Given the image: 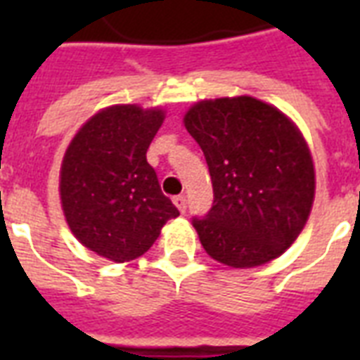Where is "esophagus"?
I'll list each match as a JSON object with an SVG mask.
<instances>
[{"label": "esophagus", "instance_id": "1", "mask_svg": "<svg viewBox=\"0 0 360 360\" xmlns=\"http://www.w3.org/2000/svg\"><path fill=\"white\" fill-rule=\"evenodd\" d=\"M174 203H175V207L179 209L181 213H185L186 211V198L185 196H175Z\"/></svg>", "mask_w": 360, "mask_h": 360}]
</instances>
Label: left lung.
Instances as JSON below:
<instances>
[{
	"label": "left lung",
	"mask_w": 360,
	"mask_h": 360,
	"mask_svg": "<svg viewBox=\"0 0 360 360\" xmlns=\"http://www.w3.org/2000/svg\"><path fill=\"white\" fill-rule=\"evenodd\" d=\"M185 127L213 181V205L192 219L205 252L236 269L278 257L307 224L316 191L299 129L252 97L202 101L186 112Z\"/></svg>",
	"instance_id": "left-lung-1"
}]
</instances>
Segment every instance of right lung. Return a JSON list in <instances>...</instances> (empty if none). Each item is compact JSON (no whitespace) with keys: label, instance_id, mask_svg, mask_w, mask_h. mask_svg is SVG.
Listing matches in <instances>:
<instances>
[{"label":"right lung","instance_id":"obj_1","mask_svg":"<svg viewBox=\"0 0 360 360\" xmlns=\"http://www.w3.org/2000/svg\"><path fill=\"white\" fill-rule=\"evenodd\" d=\"M162 121V110L110 106L65 151L59 192L67 224L82 245L112 262L146 254L162 226L179 217L146 158Z\"/></svg>","mask_w":360,"mask_h":360}]
</instances>
